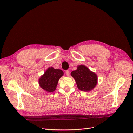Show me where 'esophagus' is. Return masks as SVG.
I'll return each instance as SVG.
<instances>
[{
    "mask_svg": "<svg viewBox=\"0 0 133 133\" xmlns=\"http://www.w3.org/2000/svg\"><path fill=\"white\" fill-rule=\"evenodd\" d=\"M65 73H66V75L69 76L70 75V71H69V70H66V71H65Z\"/></svg>",
    "mask_w": 133,
    "mask_h": 133,
    "instance_id": "obj_1",
    "label": "esophagus"
}]
</instances>
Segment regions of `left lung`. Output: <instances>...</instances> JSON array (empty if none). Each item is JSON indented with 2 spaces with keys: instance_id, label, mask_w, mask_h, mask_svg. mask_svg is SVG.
Listing matches in <instances>:
<instances>
[{
  "instance_id": "obj_1",
  "label": "left lung",
  "mask_w": 133,
  "mask_h": 133,
  "mask_svg": "<svg viewBox=\"0 0 133 133\" xmlns=\"http://www.w3.org/2000/svg\"><path fill=\"white\" fill-rule=\"evenodd\" d=\"M71 75L75 79L78 88L81 91H91L97 83V75L83 65L78 66L77 70L72 71Z\"/></svg>"
}]
</instances>
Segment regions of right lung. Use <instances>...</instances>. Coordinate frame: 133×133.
I'll return each mask as SVG.
<instances>
[{"label": "right lung", "instance_id": "1", "mask_svg": "<svg viewBox=\"0 0 133 133\" xmlns=\"http://www.w3.org/2000/svg\"><path fill=\"white\" fill-rule=\"evenodd\" d=\"M63 75V72L61 70L49 67L39 79V85L47 92H53L56 88L59 78Z\"/></svg>", "mask_w": 133, "mask_h": 133}]
</instances>
